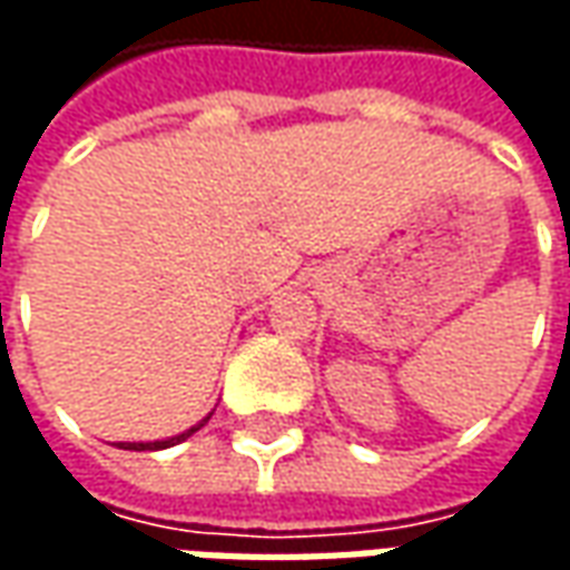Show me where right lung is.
<instances>
[{"label": "right lung", "mask_w": 570, "mask_h": 570, "mask_svg": "<svg viewBox=\"0 0 570 570\" xmlns=\"http://www.w3.org/2000/svg\"><path fill=\"white\" fill-rule=\"evenodd\" d=\"M204 421H207V419H204ZM204 421H200L198 428L186 430V433H179V436H170V440H161V442H118V449H130V452H146V449H149V452H155V449H170V445H176V442L188 440V436H191L195 430L204 428Z\"/></svg>", "instance_id": "right-lung-1"}]
</instances>
